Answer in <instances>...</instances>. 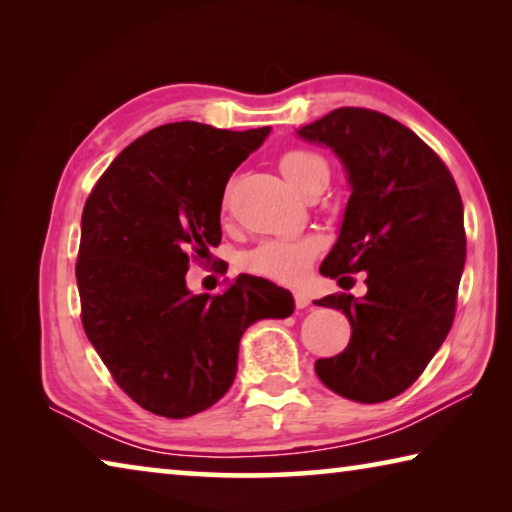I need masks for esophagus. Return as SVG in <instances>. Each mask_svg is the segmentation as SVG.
Listing matches in <instances>:
<instances>
[{
	"mask_svg": "<svg viewBox=\"0 0 512 512\" xmlns=\"http://www.w3.org/2000/svg\"><path fill=\"white\" fill-rule=\"evenodd\" d=\"M296 307L298 309H307V307H311V296L309 293H305V291H296Z\"/></svg>",
	"mask_w": 512,
	"mask_h": 512,
	"instance_id": "esophagus-1",
	"label": "esophagus"
}]
</instances>
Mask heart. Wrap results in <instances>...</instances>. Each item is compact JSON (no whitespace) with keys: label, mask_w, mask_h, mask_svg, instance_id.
Masks as SVG:
<instances>
[{"label":"heart","mask_w":512,"mask_h":512,"mask_svg":"<svg viewBox=\"0 0 512 512\" xmlns=\"http://www.w3.org/2000/svg\"><path fill=\"white\" fill-rule=\"evenodd\" d=\"M277 169L284 180L296 189L305 192L316 180L327 178V162L318 153L307 149H291L280 155ZM318 253V241L311 237L302 239H268L248 250L241 259L246 271L271 277L275 282H298L305 277L311 259Z\"/></svg>","instance_id":"heart-1"}]
</instances>
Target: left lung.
I'll return each mask as SVG.
<instances>
[{
    "instance_id": "8db88e82",
    "label": "left lung",
    "mask_w": 512,
    "mask_h": 512,
    "mask_svg": "<svg viewBox=\"0 0 512 512\" xmlns=\"http://www.w3.org/2000/svg\"><path fill=\"white\" fill-rule=\"evenodd\" d=\"M343 162L350 198L339 239L320 273L350 289L366 273V296L316 300L343 309L352 339L316 361L329 391L361 404L386 402L422 375L454 323L465 266L463 201L452 173L400 121L339 108L296 131Z\"/></svg>"
}]
</instances>
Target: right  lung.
I'll return each instance as SVG.
<instances>
[{
	"label": "right lung",
	"mask_w": 512,
	"mask_h": 512,
	"mask_svg": "<svg viewBox=\"0 0 512 512\" xmlns=\"http://www.w3.org/2000/svg\"><path fill=\"white\" fill-rule=\"evenodd\" d=\"M271 133L176 121L128 144L83 207L76 282L92 348L121 391L164 418H189L228 393L239 341L262 318L293 314V296L239 275L221 296L185 275L221 244V201L241 162Z\"/></svg>",
	"instance_id": "add662e5"
}]
</instances>
